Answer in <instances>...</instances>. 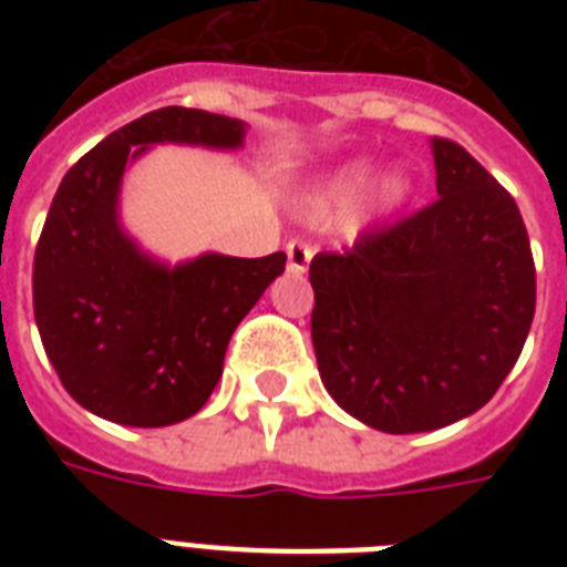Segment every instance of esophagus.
<instances>
[{
	"instance_id": "esophagus-1",
	"label": "esophagus",
	"mask_w": 567,
	"mask_h": 567,
	"mask_svg": "<svg viewBox=\"0 0 567 567\" xmlns=\"http://www.w3.org/2000/svg\"><path fill=\"white\" fill-rule=\"evenodd\" d=\"M285 256H288V270H291V274H306L311 256H315V249H311L306 240L293 238L291 244L285 247Z\"/></svg>"
}]
</instances>
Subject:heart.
I'll return each mask as SVG.
<instances>
[{
	"label": "heart",
	"instance_id": "obj_1",
	"mask_svg": "<svg viewBox=\"0 0 567 567\" xmlns=\"http://www.w3.org/2000/svg\"><path fill=\"white\" fill-rule=\"evenodd\" d=\"M371 176V167L368 164H350L344 171H338L332 179L327 182V188L320 194V205H327V208H344L355 199V196L362 194L364 182ZM409 194V182L403 176H391L385 179L379 196H382V203L385 205H396L403 196Z\"/></svg>",
	"mask_w": 567,
	"mask_h": 567
}]
</instances>
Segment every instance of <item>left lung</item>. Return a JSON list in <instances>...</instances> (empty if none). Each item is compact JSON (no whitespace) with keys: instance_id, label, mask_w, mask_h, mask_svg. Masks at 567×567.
I'll list each match as a JSON object with an SVG mask.
<instances>
[{"instance_id":"8db88e82","label":"left lung","mask_w":567,"mask_h":567,"mask_svg":"<svg viewBox=\"0 0 567 567\" xmlns=\"http://www.w3.org/2000/svg\"><path fill=\"white\" fill-rule=\"evenodd\" d=\"M439 196L311 258L323 385L373 430L430 432L483 409L536 315V265L512 194L432 137Z\"/></svg>"}]
</instances>
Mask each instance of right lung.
Returning <instances> with one entry per match:
<instances>
[{
    "mask_svg": "<svg viewBox=\"0 0 567 567\" xmlns=\"http://www.w3.org/2000/svg\"><path fill=\"white\" fill-rule=\"evenodd\" d=\"M164 141L235 150L244 123L167 105L111 132L58 185L31 274L40 341L61 385L87 412L126 426H171L199 412L235 327L285 270V252H212L171 270L123 235L126 162Z\"/></svg>",
    "mask_w": 567,
    "mask_h": 567,
    "instance_id": "1",
    "label": "right lung"
}]
</instances>
